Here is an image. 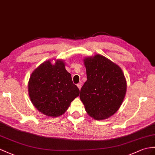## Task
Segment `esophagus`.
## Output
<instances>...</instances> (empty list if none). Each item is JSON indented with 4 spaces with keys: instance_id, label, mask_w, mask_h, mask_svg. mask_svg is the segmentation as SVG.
<instances>
[{
    "instance_id": "esophagus-1",
    "label": "esophagus",
    "mask_w": 155,
    "mask_h": 155,
    "mask_svg": "<svg viewBox=\"0 0 155 155\" xmlns=\"http://www.w3.org/2000/svg\"><path fill=\"white\" fill-rule=\"evenodd\" d=\"M77 86H78V89L80 90V89H81V83H79V84L77 85Z\"/></svg>"
}]
</instances>
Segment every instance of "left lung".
I'll return each instance as SVG.
<instances>
[{
    "label": "left lung",
    "mask_w": 155,
    "mask_h": 155,
    "mask_svg": "<svg viewBox=\"0 0 155 155\" xmlns=\"http://www.w3.org/2000/svg\"><path fill=\"white\" fill-rule=\"evenodd\" d=\"M87 80L80 91V99L89 116L108 118L118 111L125 98L127 83L118 65L97 54L84 59Z\"/></svg>",
    "instance_id": "left-lung-1"
}]
</instances>
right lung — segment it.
<instances>
[{"label":"right lung","instance_id":"add662e5","mask_svg":"<svg viewBox=\"0 0 155 155\" xmlns=\"http://www.w3.org/2000/svg\"><path fill=\"white\" fill-rule=\"evenodd\" d=\"M28 87L33 106L50 117L64 114L71 102L80 95L61 59L56 60L54 64L51 60L40 64L30 75Z\"/></svg>","mask_w":155,"mask_h":155}]
</instances>
